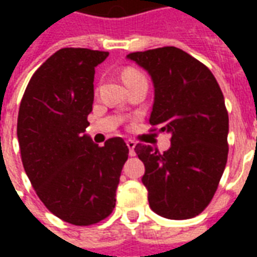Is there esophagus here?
Listing matches in <instances>:
<instances>
[{
	"label": "esophagus",
	"mask_w": 257,
	"mask_h": 257,
	"mask_svg": "<svg viewBox=\"0 0 257 257\" xmlns=\"http://www.w3.org/2000/svg\"><path fill=\"white\" fill-rule=\"evenodd\" d=\"M126 146H128L129 149V156L134 157L136 153H135V147H136V142L134 140H126Z\"/></svg>",
	"instance_id": "1"
}]
</instances>
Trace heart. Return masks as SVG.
I'll return each instance as SVG.
<instances>
[{"label":"heart","mask_w":257,"mask_h":257,"mask_svg":"<svg viewBox=\"0 0 257 257\" xmlns=\"http://www.w3.org/2000/svg\"><path fill=\"white\" fill-rule=\"evenodd\" d=\"M122 78L123 82L126 84V82H131V81H134V79H139V78H146L143 74L138 71V70H135V68H128V70H125L122 74Z\"/></svg>","instance_id":"1"}]
</instances>
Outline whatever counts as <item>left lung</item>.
Wrapping results in <instances>:
<instances>
[{
  "label": "left lung",
  "mask_w": 257,
  "mask_h": 257,
  "mask_svg": "<svg viewBox=\"0 0 257 257\" xmlns=\"http://www.w3.org/2000/svg\"><path fill=\"white\" fill-rule=\"evenodd\" d=\"M154 85L150 123L171 135L164 153L150 145L135 151L145 164L142 182L157 215L184 220L208 206L226 168L228 114L210 70L182 49L164 47L129 53Z\"/></svg>",
  "instance_id": "obj_1"
}]
</instances>
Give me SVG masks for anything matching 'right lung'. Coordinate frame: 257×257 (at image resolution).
Returning <instances> with one entry per match:
<instances>
[{"mask_svg":"<svg viewBox=\"0 0 257 257\" xmlns=\"http://www.w3.org/2000/svg\"><path fill=\"white\" fill-rule=\"evenodd\" d=\"M108 52L63 48L53 53L25 90L18 115L22 162L31 186L59 219L89 226L115 206L128 146L111 138L95 145L84 134L93 104L95 67Z\"/></svg>","mask_w":257,"mask_h":257,"instance_id":"obj_1","label":"right lung"}]
</instances>
